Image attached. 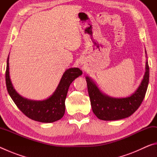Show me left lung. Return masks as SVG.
<instances>
[{
	"label": "left lung",
	"instance_id": "1",
	"mask_svg": "<svg viewBox=\"0 0 157 157\" xmlns=\"http://www.w3.org/2000/svg\"><path fill=\"white\" fill-rule=\"evenodd\" d=\"M144 78L139 88L131 96L112 98L102 94L91 79L86 77L87 88L93 112L102 121H116L127 118L141 105L147 91L149 82V66L146 62Z\"/></svg>",
	"mask_w": 157,
	"mask_h": 157
}]
</instances>
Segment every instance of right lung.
Wrapping results in <instances>:
<instances>
[{
	"instance_id": "right-lung-1",
	"label": "right lung",
	"mask_w": 157,
	"mask_h": 157,
	"mask_svg": "<svg viewBox=\"0 0 157 157\" xmlns=\"http://www.w3.org/2000/svg\"><path fill=\"white\" fill-rule=\"evenodd\" d=\"M82 74L78 68H69L63 73L56 91L43 101L29 100L21 97L15 91L9 75V56L7 60L5 81L8 94L17 107L32 120L41 123H53L62 118L65 113V100L70 84Z\"/></svg>"
}]
</instances>
